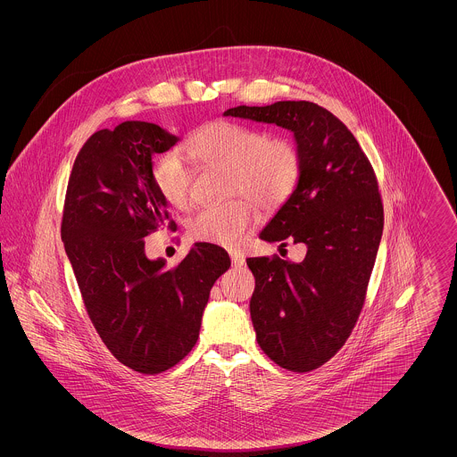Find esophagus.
Returning a JSON list of instances; mask_svg holds the SVG:
<instances>
[{"label":"esophagus","mask_w":457,"mask_h":457,"mask_svg":"<svg viewBox=\"0 0 457 457\" xmlns=\"http://www.w3.org/2000/svg\"><path fill=\"white\" fill-rule=\"evenodd\" d=\"M229 257H231V262H233L235 267H241L245 263V257L238 252H229Z\"/></svg>","instance_id":"34e87169"}]
</instances>
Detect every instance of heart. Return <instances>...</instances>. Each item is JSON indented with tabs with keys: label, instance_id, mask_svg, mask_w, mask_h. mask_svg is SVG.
<instances>
[{
	"label": "heart",
	"instance_id": "1",
	"mask_svg": "<svg viewBox=\"0 0 457 457\" xmlns=\"http://www.w3.org/2000/svg\"><path fill=\"white\" fill-rule=\"evenodd\" d=\"M183 151L200 166L226 170L228 195L248 196L265 211L281 207L303 173V154L293 138L269 137L261 129L226 120L190 133ZM151 178L154 188L170 207L183 211L190 205L192 171L178 154L157 155ZM248 198L198 211L188 222L190 237L224 246L238 245L259 216Z\"/></svg>",
	"mask_w": 457,
	"mask_h": 457
}]
</instances>
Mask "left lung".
Returning a JSON list of instances; mask_svg holds the SVG:
<instances>
[{
  "mask_svg": "<svg viewBox=\"0 0 457 457\" xmlns=\"http://www.w3.org/2000/svg\"><path fill=\"white\" fill-rule=\"evenodd\" d=\"M224 114L287 129L303 154L296 190L261 233L281 246L304 243L303 261L272 255L246 263L255 276L250 315L262 351L283 369L312 371L345 346L365 303L384 229L377 176L348 127L315 103Z\"/></svg>",
  "mask_w": 457,
  "mask_h": 457,
  "instance_id": "left-lung-1",
  "label": "left lung"
}]
</instances>
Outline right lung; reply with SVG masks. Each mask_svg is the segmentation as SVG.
Returning a JSON list of instances; mask_svg holds the SVG:
<instances>
[{
  "mask_svg": "<svg viewBox=\"0 0 457 457\" xmlns=\"http://www.w3.org/2000/svg\"><path fill=\"white\" fill-rule=\"evenodd\" d=\"M178 140L145 121L96 131L66 187L62 239L88 319L112 356L144 375L171 369L195 346L211 287L231 265L212 243H195L170 269L145 257L144 238L176 226L151 170Z\"/></svg>",
  "mask_w": 457,
  "mask_h": 457,
  "instance_id": "1",
  "label": "right lung"
}]
</instances>
